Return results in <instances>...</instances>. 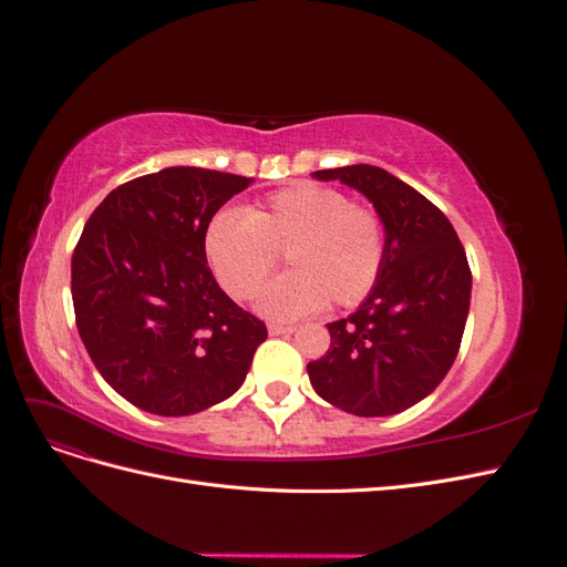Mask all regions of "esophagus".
<instances>
[{
  "label": "esophagus",
  "instance_id": "esophagus-1",
  "mask_svg": "<svg viewBox=\"0 0 567 567\" xmlns=\"http://www.w3.org/2000/svg\"><path fill=\"white\" fill-rule=\"evenodd\" d=\"M267 331H269V336H290L296 331V326H290V323H267Z\"/></svg>",
  "mask_w": 567,
  "mask_h": 567
}]
</instances>
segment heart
<instances>
[{
    "label": "heart",
    "instance_id": "heart-1",
    "mask_svg": "<svg viewBox=\"0 0 567 567\" xmlns=\"http://www.w3.org/2000/svg\"><path fill=\"white\" fill-rule=\"evenodd\" d=\"M284 252L288 274L257 296V310L296 319L362 302L381 277L385 227L369 205L331 186L298 184L252 205L248 215L219 210L205 229V255L219 286L248 300Z\"/></svg>",
    "mask_w": 567,
    "mask_h": 567
}]
</instances>
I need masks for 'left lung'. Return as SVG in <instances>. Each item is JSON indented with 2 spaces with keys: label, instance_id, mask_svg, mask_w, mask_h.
<instances>
[{
  "label": "left lung",
  "instance_id": "1",
  "mask_svg": "<svg viewBox=\"0 0 567 567\" xmlns=\"http://www.w3.org/2000/svg\"><path fill=\"white\" fill-rule=\"evenodd\" d=\"M364 194L385 227L381 277L357 310L329 323L331 348L307 364L321 400L354 416H392L452 369L471 307V267L452 221L375 165L319 169Z\"/></svg>",
  "mask_w": 567,
  "mask_h": 567
}]
</instances>
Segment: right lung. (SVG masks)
I'll return each mask as SVG.
<instances>
[{"label":"right lung","mask_w":567,"mask_h":567,"mask_svg":"<svg viewBox=\"0 0 567 567\" xmlns=\"http://www.w3.org/2000/svg\"><path fill=\"white\" fill-rule=\"evenodd\" d=\"M250 177L165 167L101 200L73 252L80 338L104 381L148 414L188 416L244 385L267 326L221 290L205 229Z\"/></svg>","instance_id":"obj_1"}]
</instances>
